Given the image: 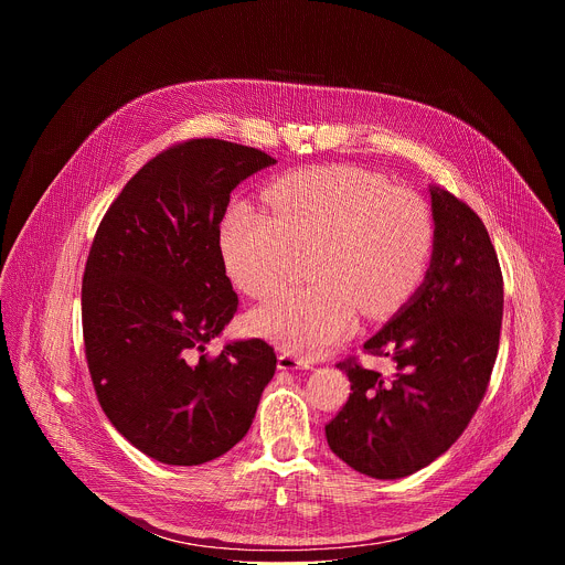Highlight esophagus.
Returning <instances> with one entry per match:
<instances>
[{
	"mask_svg": "<svg viewBox=\"0 0 565 565\" xmlns=\"http://www.w3.org/2000/svg\"><path fill=\"white\" fill-rule=\"evenodd\" d=\"M277 366H279L281 371H306V369H310L312 364H310L308 360H303V358H297V355H290V353H279Z\"/></svg>",
	"mask_w": 565,
	"mask_h": 565,
	"instance_id": "obj_1",
	"label": "esophagus"
}]
</instances>
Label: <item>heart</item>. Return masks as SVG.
I'll return each instance as SVG.
<instances>
[{"mask_svg": "<svg viewBox=\"0 0 565 565\" xmlns=\"http://www.w3.org/2000/svg\"><path fill=\"white\" fill-rule=\"evenodd\" d=\"M266 201L232 203L218 227L227 275L250 297H266L312 248L310 279L253 310L257 335L284 351L317 358L349 338L360 310L382 317L405 306L427 277L434 218L425 201L358 168L329 166L275 181Z\"/></svg>", "mask_w": 565, "mask_h": 565, "instance_id": "1", "label": "heart"}]
</instances>
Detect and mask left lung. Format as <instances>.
<instances>
[{"mask_svg": "<svg viewBox=\"0 0 565 565\" xmlns=\"http://www.w3.org/2000/svg\"><path fill=\"white\" fill-rule=\"evenodd\" d=\"M434 255L423 286L364 342L388 358L382 377L349 358L342 412L327 425L335 456L380 480L405 478L445 454L476 414L499 353L503 275L478 214L429 185Z\"/></svg>", "mask_w": 565, "mask_h": 565, "instance_id": "8db88e82", "label": "left lung"}]
</instances>
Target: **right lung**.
<instances>
[{
	"label": "right lung",
	"mask_w": 565,
	"mask_h": 565,
	"mask_svg": "<svg viewBox=\"0 0 565 565\" xmlns=\"http://www.w3.org/2000/svg\"><path fill=\"white\" fill-rule=\"evenodd\" d=\"M277 160L192 138L151 158L109 205L83 277V333L111 425L166 465H203L244 438L277 355L238 340L207 358L238 297L218 225L230 192Z\"/></svg>",
	"instance_id": "1"
}]
</instances>
